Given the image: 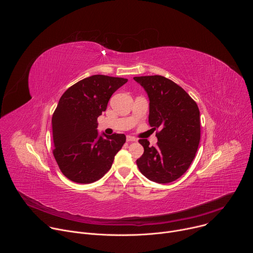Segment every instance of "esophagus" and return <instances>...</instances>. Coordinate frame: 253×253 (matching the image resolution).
<instances>
[{
  "mask_svg": "<svg viewBox=\"0 0 253 253\" xmlns=\"http://www.w3.org/2000/svg\"><path fill=\"white\" fill-rule=\"evenodd\" d=\"M135 141H137V139L135 137L127 136V142H135Z\"/></svg>",
  "mask_w": 253,
  "mask_h": 253,
  "instance_id": "obj_1",
  "label": "esophagus"
}]
</instances>
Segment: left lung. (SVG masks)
Segmentation results:
<instances>
[{
	"label": "left lung",
	"instance_id": "1",
	"mask_svg": "<svg viewBox=\"0 0 253 253\" xmlns=\"http://www.w3.org/2000/svg\"><path fill=\"white\" fill-rule=\"evenodd\" d=\"M149 97V124L157 146L140 139L143 155L136 163L151 181L169 183L182 176L192 163L200 141V112L196 102L173 81L159 75L133 78Z\"/></svg>",
	"mask_w": 253,
	"mask_h": 253
}]
</instances>
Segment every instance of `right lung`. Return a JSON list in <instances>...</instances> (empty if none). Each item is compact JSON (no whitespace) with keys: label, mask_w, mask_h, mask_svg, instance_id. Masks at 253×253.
I'll use <instances>...</instances> for the list:
<instances>
[{"label":"right lung","mask_w":253,"mask_h":253,"mask_svg":"<svg viewBox=\"0 0 253 253\" xmlns=\"http://www.w3.org/2000/svg\"><path fill=\"white\" fill-rule=\"evenodd\" d=\"M127 81L93 75L71 86L60 98L52 117L53 154L71 181L92 183L111 168L126 136H99L97 118L106 110L112 94Z\"/></svg>","instance_id":"right-lung-1"}]
</instances>
